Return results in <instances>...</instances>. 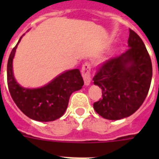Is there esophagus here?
<instances>
[{
    "mask_svg": "<svg viewBox=\"0 0 159 159\" xmlns=\"http://www.w3.org/2000/svg\"><path fill=\"white\" fill-rule=\"evenodd\" d=\"M82 75L84 79L85 85H88L91 83V64L90 62H85L82 67Z\"/></svg>",
    "mask_w": 159,
    "mask_h": 159,
    "instance_id": "obj_1",
    "label": "esophagus"
}]
</instances>
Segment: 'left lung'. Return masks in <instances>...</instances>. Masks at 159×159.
<instances>
[{
  "instance_id": "left-lung-1",
  "label": "left lung",
  "mask_w": 159,
  "mask_h": 159,
  "mask_svg": "<svg viewBox=\"0 0 159 159\" xmlns=\"http://www.w3.org/2000/svg\"><path fill=\"white\" fill-rule=\"evenodd\" d=\"M129 47L97 68L94 84L102 96L93 104L95 111L107 120H120L134 114L144 102L150 87L153 68L150 56L140 37L129 29Z\"/></svg>"
}]
</instances>
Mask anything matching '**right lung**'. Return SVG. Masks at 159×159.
I'll return each instance as SVG.
<instances>
[{
	"label": "right lung",
	"instance_id": "right-lung-1",
	"mask_svg": "<svg viewBox=\"0 0 159 159\" xmlns=\"http://www.w3.org/2000/svg\"><path fill=\"white\" fill-rule=\"evenodd\" d=\"M22 36L11 51L7 63L10 94L18 108L29 118L43 122L55 120L64 114L71 94L84 84L81 72L79 69L69 70L41 88H22L16 82L12 72V60Z\"/></svg>",
	"mask_w": 159,
	"mask_h": 159
}]
</instances>
